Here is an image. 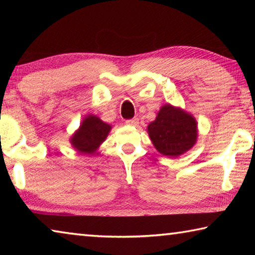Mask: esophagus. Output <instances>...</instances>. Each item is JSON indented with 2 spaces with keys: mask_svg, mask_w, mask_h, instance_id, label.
Returning <instances> with one entry per match:
<instances>
[{
  "mask_svg": "<svg viewBox=\"0 0 255 255\" xmlns=\"http://www.w3.org/2000/svg\"><path fill=\"white\" fill-rule=\"evenodd\" d=\"M126 124L128 125V126H137V125L139 124V120H138V118L128 119V120H126Z\"/></svg>",
  "mask_w": 255,
  "mask_h": 255,
  "instance_id": "esophagus-1",
  "label": "esophagus"
}]
</instances>
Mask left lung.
I'll return each instance as SVG.
<instances>
[{"label":"left lung","instance_id":"1","mask_svg":"<svg viewBox=\"0 0 255 255\" xmlns=\"http://www.w3.org/2000/svg\"><path fill=\"white\" fill-rule=\"evenodd\" d=\"M149 138L159 153L176 157L189 150L197 140V123L191 115L165 105L147 127Z\"/></svg>","mask_w":255,"mask_h":255}]
</instances>
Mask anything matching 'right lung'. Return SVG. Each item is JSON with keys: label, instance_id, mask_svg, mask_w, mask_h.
I'll return each instance as SVG.
<instances>
[{"label": "right lung", "instance_id": "1", "mask_svg": "<svg viewBox=\"0 0 255 255\" xmlns=\"http://www.w3.org/2000/svg\"><path fill=\"white\" fill-rule=\"evenodd\" d=\"M110 129V125L103 123L96 116H89L72 137V144L81 153L92 154L106 139Z\"/></svg>", "mask_w": 255, "mask_h": 255}]
</instances>
